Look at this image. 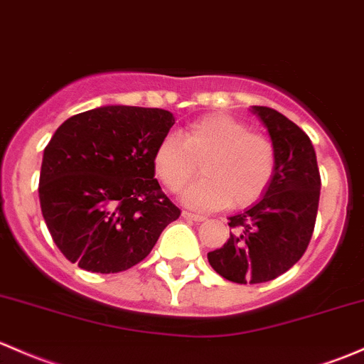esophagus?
Returning a JSON list of instances; mask_svg holds the SVG:
<instances>
[{
  "mask_svg": "<svg viewBox=\"0 0 364 364\" xmlns=\"http://www.w3.org/2000/svg\"><path fill=\"white\" fill-rule=\"evenodd\" d=\"M183 218H186V220H192V221H205V216H200V214H195V213H190V211H183Z\"/></svg>",
  "mask_w": 364,
  "mask_h": 364,
  "instance_id": "obj_1",
  "label": "esophagus"
}]
</instances>
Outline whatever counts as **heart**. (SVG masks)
I'll return each instance as SVG.
<instances>
[{
  "instance_id": "heart-1",
  "label": "heart",
  "mask_w": 364,
  "mask_h": 364,
  "mask_svg": "<svg viewBox=\"0 0 364 364\" xmlns=\"http://www.w3.org/2000/svg\"><path fill=\"white\" fill-rule=\"evenodd\" d=\"M204 178L181 195L188 208L213 211L223 205L246 208L258 200L275 174V148L262 134L228 114L214 113L192 122L181 134L162 137L153 153L160 181L179 192L197 174Z\"/></svg>"
}]
</instances>
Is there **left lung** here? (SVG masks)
Returning a JSON list of instances; mask_svg holds the SVG:
<instances>
[{
    "label": "left lung",
    "instance_id": "8db88e82",
    "mask_svg": "<svg viewBox=\"0 0 364 364\" xmlns=\"http://www.w3.org/2000/svg\"><path fill=\"white\" fill-rule=\"evenodd\" d=\"M275 148V174L256 204L233 214L230 239L208 252L221 277L239 284L272 281L304 256L319 205L321 176L309 136L284 114L251 106Z\"/></svg>",
    "mask_w": 364,
    "mask_h": 364
}]
</instances>
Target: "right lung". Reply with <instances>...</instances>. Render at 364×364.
<instances>
[{"mask_svg": "<svg viewBox=\"0 0 364 364\" xmlns=\"http://www.w3.org/2000/svg\"><path fill=\"white\" fill-rule=\"evenodd\" d=\"M174 125L160 108L99 106L68 118L43 151L40 205L60 252L97 274L146 258L179 218L155 179L153 153Z\"/></svg>", "mask_w": 364, "mask_h": 364, "instance_id": "obj_1", "label": "right lung"}]
</instances>
